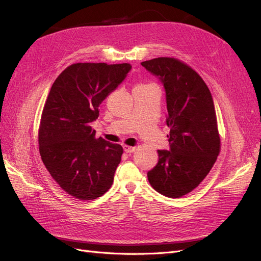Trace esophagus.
I'll return each instance as SVG.
<instances>
[{"mask_svg": "<svg viewBox=\"0 0 261 261\" xmlns=\"http://www.w3.org/2000/svg\"><path fill=\"white\" fill-rule=\"evenodd\" d=\"M123 149L126 153H132L135 151V147H130V146H123Z\"/></svg>", "mask_w": 261, "mask_h": 261, "instance_id": "34e87169", "label": "esophagus"}]
</instances>
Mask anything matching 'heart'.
I'll return each instance as SVG.
<instances>
[{
  "instance_id": "heart-1",
  "label": "heart",
  "mask_w": 261,
  "mask_h": 261,
  "mask_svg": "<svg viewBox=\"0 0 261 261\" xmlns=\"http://www.w3.org/2000/svg\"><path fill=\"white\" fill-rule=\"evenodd\" d=\"M136 87H144L143 85H139V86H136Z\"/></svg>"
}]
</instances>
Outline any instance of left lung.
<instances>
[{"label":"left lung","mask_w":261,"mask_h":261,"mask_svg":"<svg viewBox=\"0 0 261 261\" xmlns=\"http://www.w3.org/2000/svg\"><path fill=\"white\" fill-rule=\"evenodd\" d=\"M159 78L167 97L169 150L147 173L150 185L170 198L192 192L207 176L220 152L217 116L210 90L195 70L173 58L141 62Z\"/></svg>","instance_id":"left-lung-1"}]
</instances>
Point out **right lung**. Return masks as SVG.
Segmentation results:
<instances>
[{
    "instance_id": "right-lung-1",
    "label": "right lung",
    "mask_w": 261,
    "mask_h": 261,
    "mask_svg": "<svg viewBox=\"0 0 261 261\" xmlns=\"http://www.w3.org/2000/svg\"><path fill=\"white\" fill-rule=\"evenodd\" d=\"M130 69L128 63H76L51 87L39 127V151L53 179L75 198L97 199L113 184L123 148L96 138L90 123Z\"/></svg>"
}]
</instances>
